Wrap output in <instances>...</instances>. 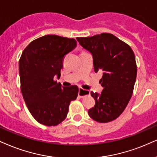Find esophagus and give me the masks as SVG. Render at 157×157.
Masks as SVG:
<instances>
[{
	"label": "esophagus",
	"instance_id": "1",
	"mask_svg": "<svg viewBox=\"0 0 157 157\" xmlns=\"http://www.w3.org/2000/svg\"><path fill=\"white\" fill-rule=\"evenodd\" d=\"M90 92L89 90H84V89L82 88L78 89V96L80 97L81 98H84V97L86 95H90Z\"/></svg>",
	"mask_w": 157,
	"mask_h": 157
}]
</instances>
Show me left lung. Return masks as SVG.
I'll list each match as a JSON object with an SVG mask.
<instances>
[{"mask_svg": "<svg viewBox=\"0 0 157 157\" xmlns=\"http://www.w3.org/2000/svg\"><path fill=\"white\" fill-rule=\"evenodd\" d=\"M76 39L92 55L94 72L102 71L100 83L103 90L100 94L91 92L95 105L88 111L89 116L100 123L113 121L124 111L132 95L137 76L134 52L111 33Z\"/></svg>", "mask_w": 157, "mask_h": 157, "instance_id": "1", "label": "left lung"}]
</instances>
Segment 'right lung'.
I'll list each match as a JSON object with an SVG mask.
<instances>
[{"instance_id": "right-lung-1", "label": "right lung", "mask_w": 157, "mask_h": 157, "mask_svg": "<svg viewBox=\"0 0 157 157\" xmlns=\"http://www.w3.org/2000/svg\"><path fill=\"white\" fill-rule=\"evenodd\" d=\"M76 46L74 38L46 35L33 40L19 62L21 92L34 119L46 126H56L65 119L72 100L76 99L75 85L65 87L54 80L60 77L64 57Z\"/></svg>"}]
</instances>
